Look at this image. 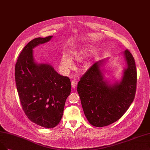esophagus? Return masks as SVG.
I'll use <instances>...</instances> for the list:
<instances>
[{"mask_svg": "<svg viewBox=\"0 0 150 150\" xmlns=\"http://www.w3.org/2000/svg\"><path fill=\"white\" fill-rule=\"evenodd\" d=\"M77 82L76 81V80H74L71 82V86L73 88H75V87H76L77 86Z\"/></svg>", "mask_w": 150, "mask_h": 150, "instance_id": "obj_1", "label": "esophagus"}]
</instances>
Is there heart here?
Wrapping results in <instances>:
<instances>
[{"label":"heart","instance_id":"1","mask_svg":"<svg viewBox=\"0 0 150 150\" xmlns=\"http://www.w3.org/2000/svg\"><path fill=\"white\" fill-rule=\"evenodd\" d=\"M90 51L91 50L89 48H86L80 51H71V52H70L69 53V56L72 58L80 59L83 57L84 56L88 54L90 52ZM61 65L64 69L69 68L72 66H73V62H72V60L69 57L68 55L65 54H62L61 57ZM87 66H88V64H87Z\"/></svg>","mask_w":150,"mask_h":150}]
</instances>
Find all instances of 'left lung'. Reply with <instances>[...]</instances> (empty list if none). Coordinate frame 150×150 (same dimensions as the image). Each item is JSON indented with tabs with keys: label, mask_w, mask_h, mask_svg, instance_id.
Here are the masks:
<instances>
[{
	"label": "left lung",
	"mask_w": 150,
	"mask_h": 150,
	"mask_svg": "<svg viewBox=\"0 0 150 150\" xmlns=\"http://www.w3.org/2000/svg\"><path fill=\"white\" fill-rule=\"evenodd\" d=\"M127 61L120 82L110 84L104 79L101 67L105 60L96 62L81 77L77 92L87 120L97 127H102L117 121L128 110L135 98L137 69L132 54L123 51Z\"/></svg>",
	"instance_id": "8db88e82"
}]
</instances>
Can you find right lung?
<instances>
[{"mask_svg":"<svg viewBox=\"0 0 150 150\" xmlns=\"http://www.w3.org/2000/svg\"><path fill=\"white\" fill-rule=\"evenodd\" d=\"M53 36L36 38L23 48L15 68L20 101L29 119L45 128H53L61 120L71 91L68 77L59 74L50 64L37 63L33 49L49 42Z\"/></svg>","mask_w":150,"mask_h":150,"instance_id":"right-lung-1","label":"right lung"}]
</instances>
